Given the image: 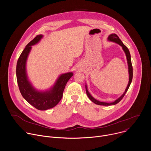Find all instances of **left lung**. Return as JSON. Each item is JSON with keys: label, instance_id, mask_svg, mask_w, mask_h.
<instances>
[{"label": "left lung", "instance_id": "left-lung-1", "mask_svg": "<svg viewBox=\"0 0 151 151\" xmlns=\"http://www.w3.org/2000/svg\"><path fill=\"white\" fill-rule=\"evenodd\" d=\"M108 40L110 41H112L114 42L117 43L119 45H121L122 47L123 50L124 51L126 57H127V63H128V72H129V82H128V84L127 85V87L124 92V93L117 100H116L114 102L112 103H106V102H101V101H99L97 100H96L94 98H93L91 94L89 93L88 90H87V85H85V89H86V93H87V94L88 97V98L91 100V101H92L93 103H94L95 104H97L98 105H103V106H110V105H114L117 104L118 103H119L124 97V96H125L126 92L127 91V90H128L129 87H130V85L132 83V79H133V66H132V61H131V55H130V51H129L128 48L123 44L122 42V41L121 40V39L119 38V37L116 35V34H112L111 35L109 36L108 37Z\"/></svg>", "mask_w": 151, "mask_h": 151}]
</instances>
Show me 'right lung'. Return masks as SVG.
<instances>
[{"mask_svg": "<svg viewBox=\"0 0 151 151\" xmlns=\"http://www.w3.org/2000/svg\"><path fill=\"white\" fill-rule=\"evenodd\" d=\"M42 35H37L26 45L18 58L16 74L17 83L20 93L26 100L35 108L40 111H45L55 106L61 100L65 86L73 76L72 72L61 75L51 90L46 92H39L35 90L27 80L26 72V63L32 45L37 43Z\"/></svg>", "mask_w": 151, "mask_h": 151, "instance_id": "right-lung-1", "label": "right lung"}]
</instances>
